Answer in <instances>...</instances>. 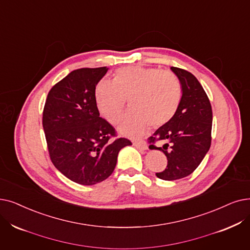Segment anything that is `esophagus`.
I'll use <instances>...</instances> for the list:
<instances>
[{"label":"esophagus","instance_id":"34e87169","mask_svg":"<svg viewBox=\"0 0 250 250\" xmlns=\"http://www.w3.org/2000/svg\"><path fill=\"white\" fill-rule=\"evenodd\" d=\"M135 147L139 148L140 150H147L148 149V146L146 144V142H144V141H135V142L133 143Z\"/></svg>","mask_w":250,"mask_h":250}]
</instances>
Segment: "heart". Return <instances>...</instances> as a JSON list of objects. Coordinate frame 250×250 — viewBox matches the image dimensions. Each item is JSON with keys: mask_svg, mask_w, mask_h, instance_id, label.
I'll use <instances>...</instances> for the list:
<instances>
[{"mask_svg": "<svg viewBox=\"0 0 250 250\" xmlns=\"http://www.w3.org/2000/svg\"><path fill=\"white\" fill-rule=\"evenodd\" d=\"M182 84L176 74L155 67L119 68L112 83L96 85L95 101L100 114L116 125L125 111L126 100L134 110L127 114L119 132L129 137L142 135L150 125L158 128L175 117L182 101Z\"/></svg>", "mask_w": 250, "mask_h": 250, "instance_id": "obj_1", "label": "heart"}]
</instances>
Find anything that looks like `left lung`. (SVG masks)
<instances>
[{"label": "left lung", "instance_id": "left-lung-1", "mask_svg": "<svg viewBox=\"0 0 250 250\" xmlns=\"http://www.w3.org/2000/svg\"><path fill=\"white\" fill-rule=\"evenodd\" d=\"M170 69L181 82L182 101L175 117L148 139L149 148L162 151L167 158V168L156 172L165 181L185 178L197 168L209 150L212 126L211 105L198 80L187 70ZM155 140L164 145L154 146Z\"/></svg>", "mask_w": 250, "mask_h": 250}]
</instances>
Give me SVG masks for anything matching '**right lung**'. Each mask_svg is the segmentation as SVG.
Masks as SVG:
<instances>
[{
  "label": "right lung",
  "instance_id": "obj_1",
  "mask_svg": "<svg viewBox=\"0 0 250 250\" xmlns=\"http://www.w3.org/2000/svg\"><path fill=\"white\" fill-rule=\"evenodd\" d=\"M107 67L71 71L50 90L42 112V127L50 158L69 180L91 186L113 172L117 155L132 145L125 138L111 140L114 127L100 117L96 85Z\"/></svg>",
  "mask_w": 250,
  "mask_h": 250
}]
</instances>
